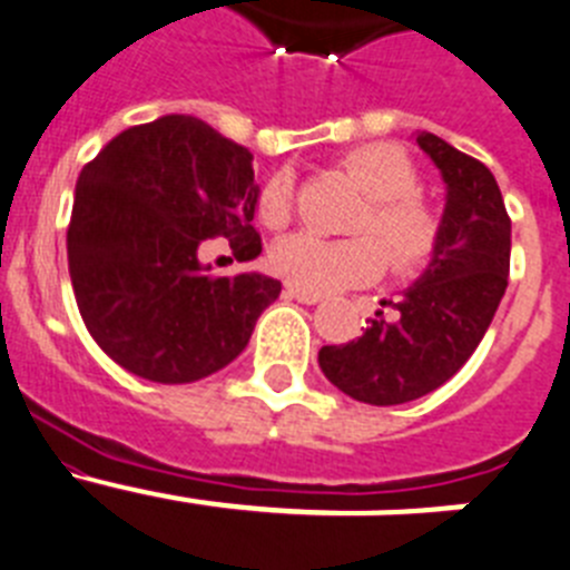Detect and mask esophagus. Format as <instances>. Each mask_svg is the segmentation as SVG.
<instances>
[{
	"label": "esophagus",
	"mask_w": 570,
	"mask_h": 570,
	"mask_svg": "<svg viewBox=\"0 0 570 570\" xmlns=\"http://www.w3.org/2000/svg\"><path fill=\"white\" fill-rule=\"evenodd\" d=\"M286 295H289V298H295V301H301V304H318L321 301V295H315V292H304V289H298V286H292V284H286Z\"/></svg>",
	"instance_id": "34e87169"
}]
</instances>
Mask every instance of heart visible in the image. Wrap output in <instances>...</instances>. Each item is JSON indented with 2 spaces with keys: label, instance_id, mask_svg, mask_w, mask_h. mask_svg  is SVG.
I'll return each mask as SVG.
<instances>
[{
  "label": "heart",
  "instance_id": "1",
  "mask_svg": "<svg viewBox=\"0 0 570 570\" xmlns=\"http://www.w3.org/2000/svg\"><path fill=\"white\" fill-rule=\"evenodd\" d=\"M344 168L370 195L353 226L358 237L330 240L298 232L272 249V269L286 284L315 295L370 284L381 275L384 261L393 272L419 269L439 244V217L419 197V168L404 148L367 142L346 151ZM257 215L269 229L286 226L292 215V177L286 171L269 177Z\"/></svg>",
  "mask_w": 570,
  "mask_h": 570
}]
</instances>
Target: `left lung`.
I'll use <instances>...</instances> for the list:
<instances>
[{
	"mask_svg": "<svg viewBox=\"0 0 570 570\" xmlns=\"http://www.w3.org/2000/svg\"><path fill=\"white\" fill-rule=\"evenodd\" d=\"M415 142L448 186L428 269L393 315L379 309L361 338L318 353L341 393L375 407L415 402L453 379L488 333L511 272V217L491 168L430 131Z\"/></svg>",
	"mask_w": 570,
	"mask_h": 570,
	"instance_id": "8db88e82",
	"label": "left lung"
}]
</instances>
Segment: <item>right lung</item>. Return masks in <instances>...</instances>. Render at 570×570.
I'll return each instance as SVG.
<instances>
[{
    "mask_svg": "<svg viewBox=\"0 0 570 570\" xmlns=\"http://www.w3.org/2000/svg\"><path fill=\"white\" fill-rule=\"evenodd\" d=\"M257 195L249 148L186 114L126 128L82 168L68 272L108 358L157 384H189L244 353L281 281L215 278L197 246L229 237L237 261L261 255Z\"/></svg>",
    "mask_w": 570,
    "mask_h": 570,
    "instance_id": "add662e5",
    "label": "right lung"
}]
</instances>
